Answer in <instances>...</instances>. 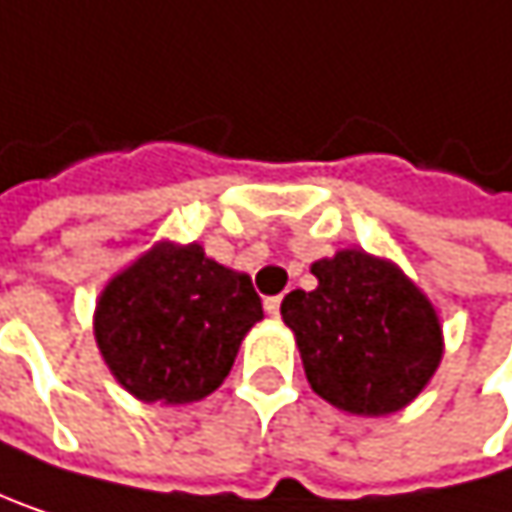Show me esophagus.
<instances>
[{
    "mask_svg": "<svg viewBox=\"0 0 512 512\" xmlns=\"http://www.w3.org/2000/svg\"><path fill=\"white\" fill-rule=\"evenodd\" d=\"M280 304H283V298H280V295L265 298V313H268V316H280Z\"/></svg>",
    "mask_w": 512,
    "mask_h": 512,
    "instance_id": "1",
    "label": "esophagus"
}]
</instances>
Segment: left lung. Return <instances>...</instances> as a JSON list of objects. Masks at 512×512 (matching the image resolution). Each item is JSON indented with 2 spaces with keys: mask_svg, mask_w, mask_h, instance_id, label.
I'll use <instances>...</instances> for the list:
<instances>
[{
  "mask_svg": "<svg viewBox=\"0 0 512 512\" xmlns=\"http://www.w3.org/2000/svg\"><path fill=\"white\" fill-rule=\"evenodd\" d=\"M319 286L283 298L310 387L352 414L408 405L441 361V325L420 289L390 262L340 250L313 265Z\"/></svg>",
  "mask_w": 512,
  "mask_h": 512,
  "instance_id": "1",
  "label": "left lung"
}]
</instances>
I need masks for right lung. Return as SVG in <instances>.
I'll return each instance as SVG.
<instances>
[{
	"mask_svg": "<svg viewBox=\"0 0 512 512\" xmlns=\"http://www.w3.org/2000/svg\"><path fill=\"white\" fill-rule=\"evenodd\" d=\"M259 319L247 274L217 265L199 244H157L104 289L95 340L136 399L178 405L223 384Z\"/></svg>",
	"mask_w": 512,
	"mask_h": 512,
	"instance_id": "1",
	"label": "right lung"
}]
</instances>
